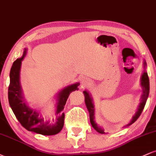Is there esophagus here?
<instances>
[{
  "label": "esophagus",
  "mask_w": 156,
  "mask_h": 156,
  "mask_svg": "<svg viewBox=\"0 0 156 156\" xmlns=\"http://www.w3.org/2000/svg\"><path fill=\"white\" fill-rule=\"evenodd\" d=\"M80 81H81V83L83 84V86H86L89 83V80L86 78H82L81 80H80Z\"/></svg>",
  "instance_id": "esophagus-1"
}]
</instances>
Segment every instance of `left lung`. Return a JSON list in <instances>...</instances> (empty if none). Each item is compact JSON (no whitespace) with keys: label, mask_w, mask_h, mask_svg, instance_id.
Returning <instances> with one entry per match:
<instances>
[{"label":"left lung","mask_w":156,"mask_h":156,"mask_svg":"<svg viewBox=\"0 0 156 156\" xmlns=\"http://www.w3.org/2000/svg\"><path fill=\"white\" fill-rule=\"evenodd\" d=\"M146 63L144 62V67H145ZM141 84L143 88V94L142 96H141V102L140 103V105H139V108H138L137 112L136 113L135 116L133 117V119H132L131 122L128 124V125L133 124L135 121H136V119L139 117V116L141 115V112H142L143 109L144 108V105L146 104L147 100L148 95H149V92H150V81H149V77H148L147 73L146 72H144L143 73L142 77H141ZM84 95H85V103H86V105H87V109H88L89 112V119H90V122L92 124L93 128L98 131V133H105V132L103 131V129H101L100 127L98 126V125L96 124L95 122L94 121V105H93L92 103V98H90L89 96V93L87 92V91H84L83 92Z\"/></svg>","instance_id":"8db88e82"}]
</instances>
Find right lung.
I'll return each mask as SVG.
<instances>
[{"mask_svg": "<svg viewBox=\"0 0 156 156\" xmlns=\"http://www.w3.org/2000/svg\"><path fill=\"white\" fill-rule=\"evenodd\" d=\"M26 51H25L22 58H17L14 62L10 70V83L9 86L8 98L9 103L15 114L16 118L23 127L29 131L42 134V135L51 136L59 133L63 128L64 122V114L57 119L55 124H50L49 122H44L39 113L29 108L23 101L20 86V69L21 66V61L23 59ZM79 83L69 86L66 87L58 94V103L57 105V114L62 112L66 104L69 95L73 91L78 90Z\"/></svg>", "mask_w": 156, "mask_h": 156, "instance_id": "1", "label": "right lung"}]
</instances>
